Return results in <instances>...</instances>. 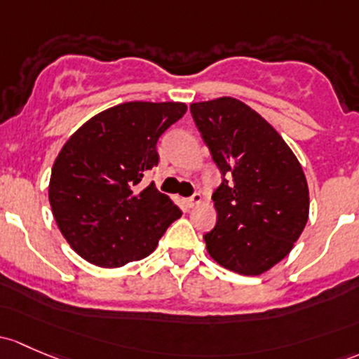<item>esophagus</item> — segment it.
<instances>
[{
    "mask_svg": "<svg viewBox=\"0 0 359 359\" xmlns=\"http://www.w3.org/2000/svg\"><path fill=\"white\" fill-rule=\"evenodd\" d=\"M201 201H203L201 194H199V192H194V194H192L191 198L186 199V205L189 206V208H194V206H198Z\"/></svg>",
    "mask_w": 359,
    "mask_h": 359,
    "instance_id": "34e87169",
    "label": "esophagus"
}]
</instances>
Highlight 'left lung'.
Instances as JSON below:
<instances>
[{
    "mask_svg": "<svg viewBox=\"0 0 359 359\" xmlns=\"http://www.w3.org/2000/svg\"><path fill=\"white\" fill-rule=\"evenodd\" d=\"M191 113L224 177L211 196L217 225L205 233L206 249L227 270L265 273L289 255L308 222L303 168L280 134L236 97L192 103Z\"/></svg>",
    "mask_w": 359,
    "mask_h": 359,
    "instance_id": "8db88e82",
    "label": "left lung"
}]
</instances>
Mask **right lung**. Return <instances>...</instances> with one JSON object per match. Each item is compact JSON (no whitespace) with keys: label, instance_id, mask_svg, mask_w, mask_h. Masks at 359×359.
<instances>
[{"label":"right lung","instance_id":"obj_1","mask_svg":"<svg viewBox=\"0 0 359 359\" xmlns=\"http://www.w3.org/2000/svg\"><path fill=\"white\" fill-rule=\"evenodd\" d=\"M184 103L130 101L88 120L56 156L50 205L70 248L103 269L146 258L172 222L182 217L146 172L158 165L156 142L180 120Z\"/></svg>","mask_w":359,"mask_h":359}]
</instances>
